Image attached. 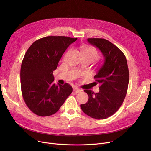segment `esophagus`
Wrapping results in <instances>:
<instances>
[{"instance_id":"1","label":"esophagus","mask_w":151,"mask_h":151,"mask_svg":"<svg viewBox=\"0 0 151 151\" xmlns=\"http://www.w3.org/2000/svg\"><path fill=\"white\" fill-rule=\"evenodd\" d=\"M74 91L75 93H79L81 92V90L80 89H79V88H74Z\"/></svg>"}]
</instances>
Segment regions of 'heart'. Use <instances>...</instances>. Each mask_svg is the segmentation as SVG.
<instances>
[{
	"mask_svg": "<svg viewBox=\"0 0 151 151\" xmlns=\"http://www.w3.org/2000/svg\"><path fill=\"white\" fill-rule=\"evenodd\" d=\"M84 58H90L93 61L98 57V52L95 48L93 47H83L82 48Z\"/></svg>",
	"mask_w": 151,
	"mask_h": 151,
	"instance_id": "heart-1",
	"label": "heart"
}]
</instances>
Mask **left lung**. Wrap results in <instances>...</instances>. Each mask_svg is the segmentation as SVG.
<instances>
[{
    "mask_svg": "<svg viewBox=\"0 0 151 151\" xmlns=\"http://www.w3.org/2000/svg\"><path fill=\"white\" fill-rule=\"evenodd\" d=\"M88 42L100 50L104 61L94 77L96 84H99V93L85 89L89 99L81 108L91 118L105 119L115 113L124 101L129 82V68L124 53L108 40L88 38Z\"/></svg>",
    "mask_w": 151,
    "mask_h": 151,
    "instance_id": "obj_1",
    "label": "left lung"
}]
</instances>
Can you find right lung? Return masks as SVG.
Masks as SVG:
<instances>
[{"label": "right lung", "mask_w": 151, "mask_h": 151, "mask_svg": "<svg viewBox=\"0 0 151 151\" xmlns=\"http://www.w3.org/2000/svg\"><path fill=\"white\" fill-rule=\"evenodd\" d=\"M77 39L47 36L35 41L26 52L21 67V93L27 106L36 115H53L72 93L68 83H53V72L66 49Z\"/></svg>", "instance_id": "add662e5"}]
</instances>
